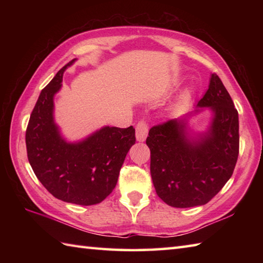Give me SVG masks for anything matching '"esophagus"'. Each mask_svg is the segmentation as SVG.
<instances>
[{
    "label": "esophagus",
    "mask_w": 263,
    "mask_h": 263,
    "mask_svg": "<svg viewBox=\"0 0 263 263\" xmlns=\"http://www.w3.org/2000/svg\"><path fill=\"white\" fill-rule=\"evenodd\" d=\"M148 136V124L144 121H140L136 127V137L139 142H143Z\"/></svg>",
    "instance_id": "esophagus-1"
}]
</instances>
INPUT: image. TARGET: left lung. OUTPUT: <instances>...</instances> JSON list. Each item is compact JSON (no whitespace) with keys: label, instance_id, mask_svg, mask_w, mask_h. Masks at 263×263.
<instances>
[{"label":"left lung","instance_id":"obj_1","mask_svg":"<svg viewBox=\"0 0 263 263\" xmlns=\"http://www.w3.org/2000/svg\"><path fill=\"white\" fill-rule=\"evenodd\" d=\"M212 111L207 130L194 133L189 120ZM150 173L158 197L171 206L203 205L230 180L238 157V113L216 73L194 110L150 128Z\"/></svg>","mask_w":263,"mask_h":263}]
</instances>
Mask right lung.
<instances>
[{"mask_svg": "<svg viewBox=\"0 0 263 263\" xmlns=\"http://www.w3.org/2000/svg\"><path fill=\"white\" fill-rule=\"evenodd\" d=\"M72 60L43 89L26 131L31 168L47 191L64 202L91 205L113 191L136 130L103 126L79 141H68L54 120V96L62 88L63 73Z\"/></svg>", "mask_w": 263, "mask_h": 263, "instance_id": "1", "label": "right lung"}]
</instances>
